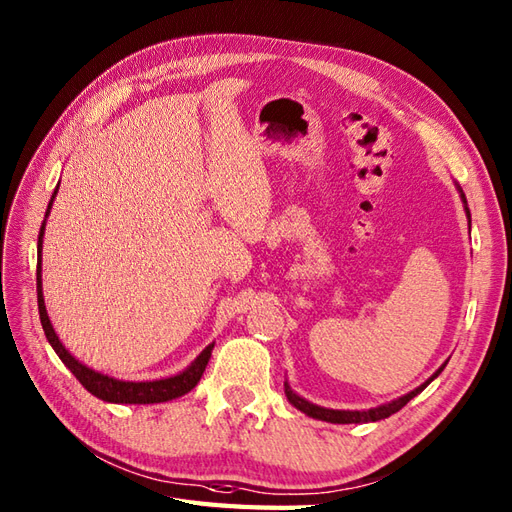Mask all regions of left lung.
Masks as SVG:
<instances>
[{"label":"left lung","instance_id":"8db88e82","mask_svg":"<svg viewBox=\"0 0 512 512\" xmlns=\"http://www.w3.org/2000/svg\"><path fill=\"white\" fill-rule=\"evenodd\" d=\"M456 189H458V193H460V199H463L465 213H467V217H469V226H471V215H469V208H467V197H465L463 189H460L458 184H456ZM443 367H445V365H443ZM443 367L436 369L434 376L428 378L421 386H417L415 391H410V393L402 395L400 400H393V402H389V404H382V406H378V408H369V410H332V408H323V406H317V404H310V402L304 400V397H299V395L291 389L289 382H284V393H286V400H289L297 410H302L304 415L313 417V419L330 421V423H367V421H380V419L391 417L393 413H397V410H402L410 400H413V397H415L417 393H421L436 376H439V373L443 371Z\"/></svg>","mask_w":512,"mask_h":512}]
</instances>
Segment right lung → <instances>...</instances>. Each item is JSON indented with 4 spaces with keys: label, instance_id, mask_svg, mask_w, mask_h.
<instances>
[{
    "label": "right lung",
    "instance_id": "obj_1",
    "mask_svg": "<svg viewBox=\"0 0 512 512\" xmlns=\"http://www.w3.org/2000/svg\"><path fill=\"white\" fill-rule=\"evenodd\" d=\"M58 193V186L52 193V199L47 204V213H45V221L39 232V245H36V254H39V260H36V297H39V315H41V326L45 330V336L49 345L54 347V352L58 354V358L62 363L67 365V369L80 380V384L84 386L86 391L93 393L95 397L110 404H160V402H169L176 400V397H182L184 393H189L191 389H195V384L202 378V373L206 371V365L210 360V354H213L215 343H210L206 350L199 354L193 363L186 367L184 371H180L178 376L171 378H162V380H152V382H126V380H117L104 376L91 367L82 365L80 360L73 358L69 354V350H65V345L60 343V339L54 332L52 321L47 317V308H45V299H43V280H41V249H43V234H45V223L49 217V210H52L54 197Z\"/></svg>",
    "mask_w": 512,
    "mask_h": 512
}]
</instances>
